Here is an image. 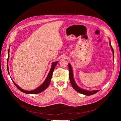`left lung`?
Masks as SVG:
<instances>
[{
  "mask_svg": "<svg viewBox=\"0 0 121 121\" xmlns=\"http://www.w3.org/2000/svg\"><path fill=\"white\" fill-rule=\"evenodd\" d=\"M110 44L111 47L112 48V52L113 53V59H114V50H113V48H112V47L111 46V42H110ZM68 68H69V76L70 81V83H71L72 86L76 91L81 93V94H83V95H94L95 93L99 91V90H96V91H86V90H85V89L81 88L80 87H79L76 84V83H75V82L74 81V79L72 68L71 66L70 63L68 64Z\"/></svg>",
  "mask_w": 121,
  "mask_h": 121,
  "instance_id": "8db88e82",
  "label": "left lung"
}]
</instances>
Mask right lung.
Segmentation results:
<instances>
[{
	"label": "right lung",
	"instance_id": "1",
	"mask_svg": "<svg viewBox=\"0 0 121 121\" xmlns=\"http://www.w3.org/2000/svg\"><path fill=\"white\" fill-rule=\"evenodd\" d=\"M8 55H9V51H8ZM57 63H58V61L54 62H53V63H52L51 68V69L49 72L48 75L46 79H45L44 82L39 87H38L36 89H34V90H33V91H25V90H24V89H23L21 88L19 86H18V85L13 80V82L15 86H16V87L19 89V90L21 91L22 92L26 93V94H31V95H35V94H38V93H39L42 91H43L49 86V84L50 83V82H51V78L52 76L53 71H54V69H55V66ZM7 71H8V73H9V74L8 64H7Z\"/></svg>",
	"mask_w": 121,
	"mask_h": 121
}]
</instances>
